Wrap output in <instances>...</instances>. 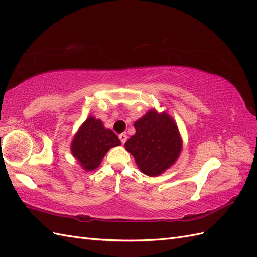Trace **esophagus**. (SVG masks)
<instances>
[{"label":"esophagus","instance_id":"obj_1","mask_svg":"<svg viewBox=\"0 0 257 257\" xmlns=\"http://www.w3.org/2000/svg\"><path fill=\"white\" fill-rule=\"evenodd\" d=\"M127 138H128V137H127L126 134H120V135H119V139H120V141H121L122 144L127 141Z\"/></svg>","mask_w":257,"mask_h":257}]
</instances>
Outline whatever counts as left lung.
Returning a JSON list of instances; mask_svg holds the SVG:
<instances>
[{"label": "left lung", "instance_id": "left-lung-1", "mask_svg": "<svg viewBox=\"0 0 257 257\" xmlns=\"http://www.w3.org/2000/svg\"><path fill=\"white\" fill-rule=\"evenodd\" d=\"M136 134L124 143L143 174L161 175L178 159L181 139L175 121L166 113H149L135 122Z\"/></svg>", "mask_w": 257, "mask_h": 257}]
</instances>
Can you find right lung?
<instances>
[{
  "instance_id": "obj_1",
  "label": "right lung",
  "mask_w": 257,
  "mask_h": 257,
  "mask_svg": "<svg viewBox=\"0 0 257 257\" xmlns=\"http://www.w3.org/2000/svg\"><path fill=\"white\" fill-rule=\"evenodd\" d=\"M120 140L114 131L104 128L101 120L89 117L78 130L71 143V153L85 170L98 167L107 151L119 146Z\"/></svg>"
}]
</instances>
